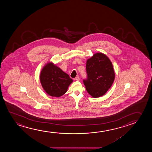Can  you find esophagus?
Masks as SVG:
<instances>
[{
	"instance_id": "1",
	"label": "esophagus",
	"mask_w": 152,
	"mask_h": 152,
	"mask_svg": "<svg viewBox=\"0 0 152 152\" xmlns=\"http://www.w3.org/2000/svg\"><path fill=\"white\" fill-rule=\"evenodd\" d=\"M75 79L76 80H77V81H79L80 80V78H79V77L78 76L76 77Z\"/></svg>"
}]
</instances>
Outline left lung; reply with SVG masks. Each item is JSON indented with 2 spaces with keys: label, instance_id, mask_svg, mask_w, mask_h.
<instances>
[{
  "label": "left lung",
  "instance_id": "left-lung-1",
  "mask_svg": "<svg viewBox=\"0 0 152 152\" xmlns=\"http://www.w3.org/2000/svg\"><path fill=\"white\" fill-rule=\"evenodd\" d=\"M88 79L83 83L88 93L93 98L106 94L115 79L112 63L106 54L98 52L88 59L86 63Z\"/></svg>",
  "mask_w": 152,
  "mask_h": 152
}]
</instances>
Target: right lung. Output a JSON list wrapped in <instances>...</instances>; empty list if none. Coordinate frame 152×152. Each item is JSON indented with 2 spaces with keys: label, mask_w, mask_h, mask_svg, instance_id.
I'll return each mask as SVG.
<instances>
[{
  "label": "right lung",
  "mask_w": 152,
  "mask_h": 152,
  "mask_svg": "<svg viewBox=\"0 0 152 152\" xmlns=\"http://www.w3.org/2000/svg\"><path fill=\"white\" fill-rule=\"evenodd\" d=\"M40 81L44 90L53 97L64 95L73 83L67 73L52 62L47 63L40 73Z\"/></svg>",
  "instance_id": "1"
}]
</instances>
